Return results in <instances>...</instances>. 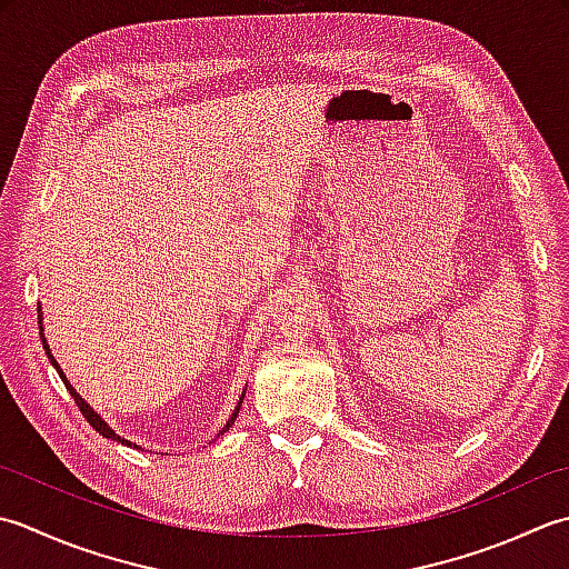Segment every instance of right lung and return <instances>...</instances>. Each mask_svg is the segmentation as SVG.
<instances>
[{
  "label": "right lung",
  "mask_w": 569,
  "mask_h": 569,
  "mask_svg": "<svg viewBox=\"0 0 569 569\" xmlns=\"http://www.w3.org/2000/svg\"><path fill=\"white\" fill-rule=\"evenodd\" d=\"M39 333H41V343H43V351H46V356H49V361H51V366L56 368V373L58 376H61V380H63V386H66V390L68 392H71V398L76 400V405H78V408H80V412H83V417H86V420L90 422V427H92V430H96V432H100L102 437H106V439H112V442H118V445H124V447H137V445H132L130 442V439H124V437H120L118 432H114L112 430V427L106 422V420H102V417L96 412V410H92L90 408V405L83 400V398H80L78 396V392H76V388L71 386V380H68L66 376H63V370H61V366H58V361H56V358H53V353H51V349H49V341H46V336H43V311H41V307H39ZM248 390V388H246ZM246 390H242V396H240V400H238V405H236V410H233V415H230L228 417V422L223 425V427H220V430H218V437L220 435H223V432H228L230 430V427H233L236 425V417H238V412H240V405H242V400H246Z\"/></svg>",
  "instance_id": "1"
}]
</instances>
